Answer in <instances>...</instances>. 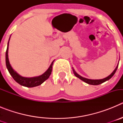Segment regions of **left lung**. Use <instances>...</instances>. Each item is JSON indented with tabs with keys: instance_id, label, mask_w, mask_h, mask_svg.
<instances>
[{
	"instance_id": "left-lung-1",
	"label": "left lung",
	"mask_w": 123,
	"mask_h": 123,
	"mask_svg": "<svg viewBox=\"0 0 123 123\" xmlns=\"http://www.w3.org/2000/svg\"><path fill=\"white\" fill-rule=\"evenodd\" d=\"M118 67V65H117V67H116V68L115 69V70L113 71L112 73L110 75H109L108 77H106V78H104V79H87V78H83V77H82L81 76H80V75L78 74L74 71V69H73V71L74 74V75L77 77V78H79V79H81V80L83 81L84 82H86V83L89 84H91V85H99V84H100L103 83V82H105V81L109 80V79H110V78H111V77H112L114 74H115V73H116V71H117V70Z\"/></svg>"
}]
</instances>
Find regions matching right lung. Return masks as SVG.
Returning a JSON list of instances; mask_svg holds the SVG:
<instances>
[{
	"label": "right lung",
	"instance_id": "obj_1",
	"mask_svg": "<svg viewBox=\"0 0 123 123\" xmlns=\"http://www.w3.org/2000/svg\"><path fill=\"white\" fill-rule=\"evenodd\" d=\"M9 39V41H10ZM9 41L8 42V44H7V49L6 50V54H5V62H6V68L8 69V72L10 73V75L13 78L14 80L17 82H18L19 84L23 86L27 87H33L41 85V84H42L45 80L48 79L49 78L50 75L51 74V73L52 71V65L54 63L53 61L50 65L49 68L44 73V74H42L41 76L37 77H33V78H25L19 74H18L15 70L12 68V67H11L10 64L9 62V60H8V45H9Z\"/></svg>",
	"mask_w": 123,
	"mask_h": 123
}]
</instances>
